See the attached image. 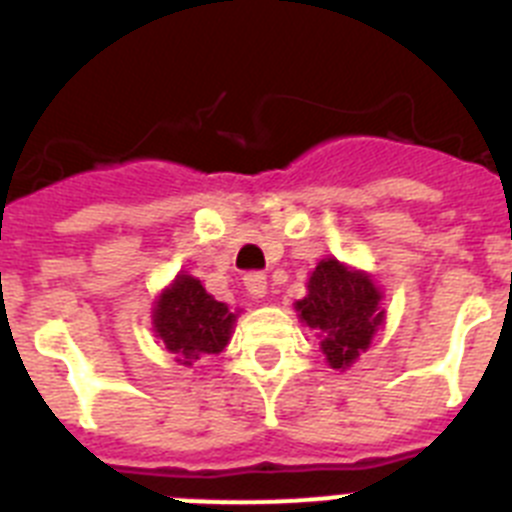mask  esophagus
Returning <instances> with one entry per match:
<instances>
[{"label": "esophagus", "mask_w": 512, "mask_h": 512, "mask_svg": "<svg viewBox=\"0 0 512 512\" xmlns=\"http://www.w3.org/2000/svg\"><path fill=\"white\" fill-rule=\"evenodd\" d=\"M243 284H246V292L251 297H256V300H261V297H266V277L264 274H259V271H253V274H246L243 277Z\"/></svg>", "instance_id": "obj_1"}]
</instances>
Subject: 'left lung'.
I'll return each instance as SVG.
<instances>
[{
	"label": "left lung",
	"instance_id": "8db88e82",
	"mask_svg": "<svg viewBox=\"0 0 512 512\" xmlns=\"http://www.w3.org/2000/svg\"><path fill=\"white\" fill-rule=\"evenodd\" d=\"M382 300L372 274L328 256L310 271L307 295L295 302V310L300 323L318 333L330 369L346 372L384 325Z\"/></svg>",
	"mask_w": 512,
	"mask_h": 512
}]
</instances>
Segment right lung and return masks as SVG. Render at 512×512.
Instances as JSON below:
<instances>
[{
    "label": "right lung",
    "mask_w": 512,
    "mask_h": 512,
    "mask_svg": "<svg viewBox=\"0 0 512 512\" xmlns=\"http://www.w3.org/2000/svg\"><path fill=\"white\" fill-rule=\"evenodd\" d=\"M235 320L238 310L230 312L225 302H217L200 279L187 271H179L171 284L161 289L151 312L153 333L182 366L225 351Z\"/></svg>",
    "instance_id": "1"
}]
</instances>
